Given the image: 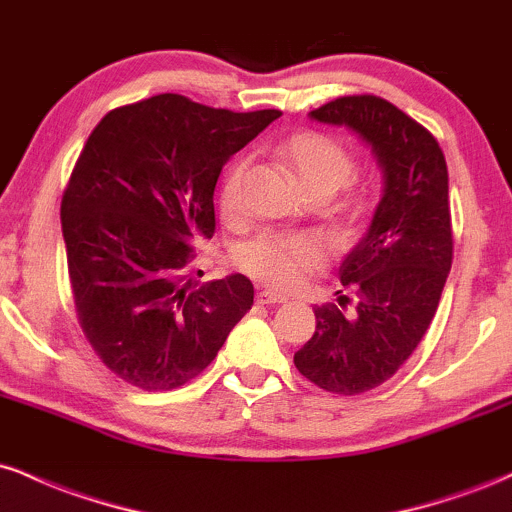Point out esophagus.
<instances>
[{
  "label": "esophagus",
  "instance_id": "34e87169",
  "mask_svg": "<svg viewBox=\"0 0 512 512\" xmlns=\"http://www.w3.org/2000/svg\"><path fill=\"white\" fill-rule=\"evenodd\" d=\"M257 301L260 303H267V305H279V303H286L289 298L284 296V293H276V291H269V289H262L260 293H257Z\"/></svg>",
  "mask_w": 512,
  "mask_h": 512
}]
</instances>
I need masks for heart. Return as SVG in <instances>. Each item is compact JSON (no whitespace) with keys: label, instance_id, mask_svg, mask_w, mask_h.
<instances>
[{"label":"heart","instance_id":"heart-1","mask_svg":"<svg viewBox=\"0 0 512 512\" xmlns=\"http://www.w3.org/2000/svg\"><path fill=\"white\" fill-rule=\"evenodd\" d=\"M281 158L305 195H334L354 178V158L342 144L317 132H301L281 146ZM248 161L240 158L226 170L221 182L219 204L223 216H236L240 207V185H243ZM327 260V248L313 236H279L269 233L238 250V264L245 272L262 279L274 289L298 286L308 274L320 269Z\"/></svg>","mask_w":512,"mask_h":512}]
</instances>
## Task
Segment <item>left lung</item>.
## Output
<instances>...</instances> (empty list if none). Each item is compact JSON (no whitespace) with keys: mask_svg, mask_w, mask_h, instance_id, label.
<instances>
[{"mask_svg":"<svg viewBox=\"0 0 512 512\" xmlns=\"http://www.w3.org/2000/svg\"><path fill=\"white\" fill-rule=\"evenodd\" d=\"M308 115L351 129L383 175L366 233L339 267L356 308H315V334L293 356L322 390L361 395L397 373L436 315L452 264L448 166L433 134L383 98L344 96Z\"/></svg>","mask_w":512,"mask_h":512,"instance_id":"1","label":"left lung"}]
</instances>
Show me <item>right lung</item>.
Listing matches in <instances>:
<instances>
[{
	"instance_id": "right-lung-1",
	"label": "right lung",
	"mask_w": 512,
	"mask_h": 512,
	"mask_svg": "<svg viewBox=\"0 0 512 512\" xmlns=\"http://www.w3.org/2000/svg\"><path fill=\"white\" fill-rule=\"evenodd\" d=\"M279 115L161 93L110 110L88 137L62 197V236L86 339L125 383H190L252 308L248 276L199 284L190 245L214 236L221 168Z\"/></svg>"
}]
</instances>
